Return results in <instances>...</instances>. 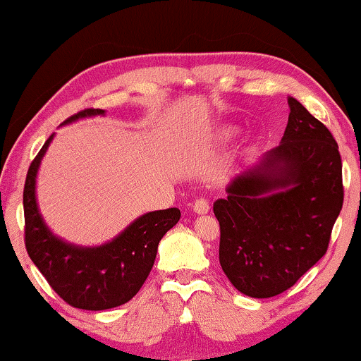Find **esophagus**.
I'll return each mask as SVG.
<instances>
[{
	"instance_id": "34e87169",
	"label": "esophagus",
	"mask_w": 361,
	"mask_h": 361,
	"mask_svg": "<svg viewBox=\"0 0 361 361\" xmlns=\"http://www.w3.org/2000/svg\"><path fill=\"white\" fill-rule=\"evenodd\" d=\"M194 212L195 214H199V215H205V214H209V210H210V204H209V200H205V199H197L195 202H194Z\"/></svg>"
}]
</instances>
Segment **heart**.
I'll list each match as a JSON object with an SVG mask.
<instances>
[{
  "label": "heart",
  "instance_id": "1",
  "mask_svg": "<svg viewBox=\"0 0 361 361\" xmlns=\"http://www.w3.org/2000/svg\"><path fill=\"white\" fill-rule=\"evenodd\" d=\"M225 136H231V131H225Z\"/></svg>",
  "mask_w": 361,
  "mask_h": 361
}]
</instances>
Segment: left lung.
I'll list each match as a JSON object with an SVG mask.
<instances>
[{
    "label": "left lung",
    "mask_w": 361,
    "mask_h": 361,
    "mask_svg": "<svg viewBox=\"0 0 361 361\" xmlns=\"http://www.w3.org/2000/svg\"><path fill=\"white\" fill-rule=\"evenodd\" d=\"M288 103L281 145L236 176L214 204L221 269L256 299L288 290L322 258L343 205L337 141L295 98Z\"/></svg>",
    "instance_id": "left-lung-1"
}]
</instances>
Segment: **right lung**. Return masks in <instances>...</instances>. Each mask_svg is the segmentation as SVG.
Wrapping results in <instances>:
<instances>
[{"label":"right lung","instance_id":"obj_1","mask_svg":"<svg viewBox=\"0 0 361 361\" xmlns=\"http://www.w3.org/2000/svg\"><path fill=\"white\" fill-rule=\"evenodd\" d=\"M105 115V110L78 111L62 123ZM54 135L44 142L29 166L24 184V241L29 258L51 288L71 304L85 310H105L128 302L137 294L154 264L157 245L180 219L179 209L156 210L131 221L120 235L98 246L68 243L54 235L39 212L36 179Z\"/></svg>","mask_w":361,"mask_h":361}]
</instances>
